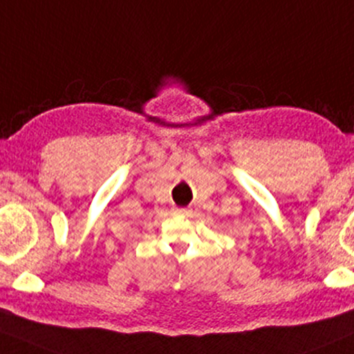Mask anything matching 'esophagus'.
Returning <instances> with one entry per match:
<instances>
[{"instance_id": "obj_1", "label": "esophagus", "mask_w": 354, "mask_h": 354, "mask_svg": "<svg viewBox=\"0 0 354 354\" xmlns=\"http://www.w3.org/2000/svg\"><path fill=\"white\" fill-rule=\"evenodd\" d=\"M174 214H180V216H185L188 214V211L185 209V207H174Z\"/></svg>"}]
</instances>
